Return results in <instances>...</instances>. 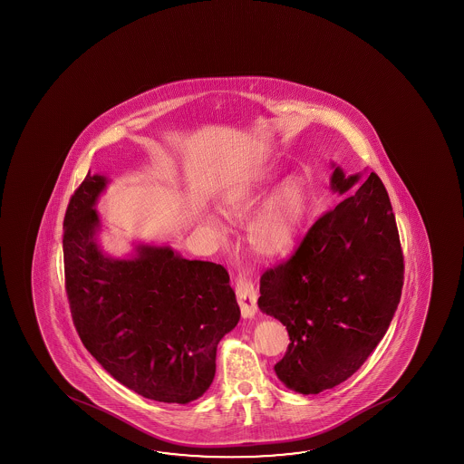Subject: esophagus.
<instances>
[{
  "label": "esophagus",
  "instance_id": "obj_1",
  "mask_svg": "<svg viewBox=\"0 0 464 464\" xmlns=\"http://www.w3.org/2000/svg\"><path fill=\"white\" fill-rule=\"evenodd\" d=\"M236 297L241 307V315L244 319H252L257 312V293L246 275H239L236 280Z\"/></svg>",
  "mask_w": 464,
  "mask_h": 464
}]
</instances>
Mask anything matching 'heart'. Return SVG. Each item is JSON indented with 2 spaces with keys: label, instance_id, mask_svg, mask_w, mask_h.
Instances as JSON below:
<instances>
[{
  "label": "heart",
  "instance_id": "obj_1",
  "mask_svg": "<svg viewBox=\"0 0 464 464\" xmlns=\"http://www.w3.org/2000/svg\"><path fill=\"white\" fill-rule=\"evenodd\" d=\"M275 169L264 168L251 181L228 190L218 200V208L233 225L247 228L252 254L264 260L285 257L296 247L312 212V196L304 178L291 176L278 184ZM217 241H227L228 228L213 213L200 217Z\"/></svg>",
  "mask_w": 464,
  "mask_h": 464
}]
</instances>
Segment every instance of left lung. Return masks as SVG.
Instances as JSON below:
<instances>
[{"label":"left lung","instance_id":"left-lung-1","mask_svg":"<svg viewBox=\"0 0 464 464\" xmlns=\"http://www.w3.org/2000/svg\"><path fill=\"white\" fill-rule=\"evenodd\" d=\"M330 189L343 196L305 235L293 257L260 278L258 309L280 320L288 351L275 365L293 392L317 395L371 356L401 297V246L379 176L346 175L332 163Z\"/></svg>","mask_w":464,"mask_h":464}]
</instances>
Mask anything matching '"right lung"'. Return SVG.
Instances as JSON below:
<instances>
[{
  "label": "right lung",
  "mask_w": 464,
  "mask_h": 464,
  "mask_svg": "<svg viewBox=\"0 0 464 464\" xmlns=\"http://www.w3.org/2000/svg\"><path fill=\"white\" fill-rule=\"evenodd\" d=\"M107 176H85L64 217V275L77 334L114 379L161 402L198 400L212 385L217 346L241 312L228 272L171 246L134 244L128 257L102 249L95 210Z\"/></svg>",
  "instance_id": "1"
}]
</instances>
